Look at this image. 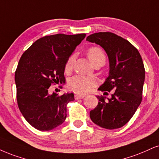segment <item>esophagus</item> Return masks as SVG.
<instances>
[{
    "instance_id": "34e87169",
    "label": "esophagus",
    "mask_w": 159,
    "mask_h": 159,
    "mask_svg": "<svg viewBox=\"0 0 159 159\" xmlns=\"http://www.w3.org/2000/svg\"><path fill=\"white\" fill-rule=\"evenodd\" d=\"M84 97H85V95H83V94H76L75 96H74V98H75V99H83Z\"/></svg>"
}]
</instances>
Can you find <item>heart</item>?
<instances>
[{"label": "heart", "mask_w": 159, "mask_h": 159, "mask_svg": "<svg viewBox=\"0 0 159 159\" xmlns=\"http://www.w3.org/2000/svg\"><path fill=\"white\" fill-rule=\"evenodd\" d=\"M87 55L92 64L99 60H104V61L105 60V56L103 52L100 48L97 46L90 48L87 52ZM74 60V56L70 57L68 59L66 66H65V70L66 72H69L72 69ZM94 85L95 80L93 78L84 76H76L70 80L68 86L72 91L76 93H85L89 92Z\"/></svg>", "instance_id": "heart-1"}]
</instances>
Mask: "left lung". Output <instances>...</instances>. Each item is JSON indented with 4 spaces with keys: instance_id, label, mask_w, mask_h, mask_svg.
Returning a JSON list of instances; mask_svg holds the SVG:
<instances>
[{
    "instance_id": "8db88e82",
    "label": "left lung",
    "mask_w": 159,
    "mask_h": 159,
    "mask_svg": "<svg viewBox=\"0 0 159 159\" xmlns=\"http://www.w3.org/2000/svg\"><path fill=\"white\" fill-rule=\"evenodd\" d=\"M86 40L100 46L108 57L109 75L99 90H116L107 100L97 96L99 102L90 112V118L103 128H119L132 118L142 102L145 78L142 57L129 41L113 33H94Z\"/></svg>"
}]
</instances>
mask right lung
<instances>
[{
    "mask_svg": "<svg viewBox=\"0 0 159 159\" xmlns=\"http://www.w3.org/2000/svg\"><path fill=\"white\" fill-rule=\"evenodd\" d=\"M85 34H57L40 38L21 56L15 71L18 107L25 120L39 130H51L67 116L73 93H49L52 83H64L65 66Z\"/></svg>",
    "mask_w": 159,
    "mask_h": 159,
    "instance_id": "right-lung-1",
    "label": "right lung"
}]
</instances>
